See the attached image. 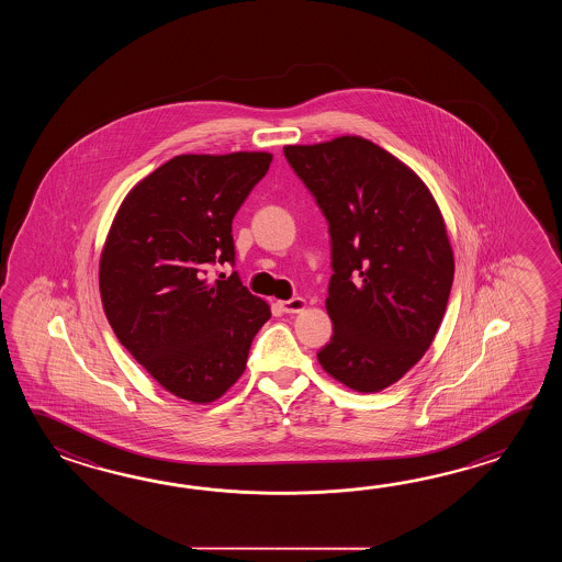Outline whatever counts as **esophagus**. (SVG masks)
<instances>
[{"mask_svg":"<svg viewBox=\"0 0 562 562\" xmlns=\"http://www.w3.org/2000/svg\"><path fill=\"white\" fill-rule=\"evenodd\" d=\"M279 307L285 311V313H299L305 307V299L293 297L286 299V301H279Z\"/></svg>","mask_w":562,"mask_h":562,"instance_id":"esophagus-1","label":"esophagus"}]
</instances>
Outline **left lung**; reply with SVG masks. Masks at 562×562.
<instances>
[{
	"instance_id": "obj_1",
	"label": "left lung",
	"mask_w": 562,
	"mask_h": 562,
	"mask_svg": "<svg viewBox=\"0 0 562 562\" xmlns=\"http://www.w3.org/2000/svg\"><path fill=\"white\" fill-rule=\"evenodd\" d=\"M331 237L334 335L323 370L373 394L418 363L442 323L454 255L442 213L418 175L361 136L285 146Z\"/></svg>"
}]
</instances>
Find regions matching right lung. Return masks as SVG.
<instances>
[{"mask_svg": "<svg viewBox=\"0 0 562 562\" xmlns=\"http://www.w3.org/2000/svg\"><path fill=\"white\" fill-rule=\"evenodd\" d=\"M269 153L180 155L120 204L100 257V295L120 344L170 394L209 404L239 380L271 317L235 265L233 218L263 179Z\"/></svg>", "mask_w": 562, "mask_h": 562, "instance_id": "add662e5", "label": "right lung"}]
</instances>
